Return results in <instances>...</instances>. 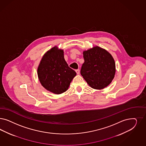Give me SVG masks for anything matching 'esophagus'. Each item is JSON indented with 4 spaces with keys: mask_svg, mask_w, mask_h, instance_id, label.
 Wrapping results in <instances>:
<instances>
[{
    "mask_svg": "<svg viewBox=\"0 0 146 146\" xmlns=\"http://www.w3.org/2000/svg\"><path fill=\"white\" fill-rule=\"evenodd\" d=\"M75 71L76 72V73H77V75H79L80 74V70L79 69H76V70H75Z\"/></svg>",
    "mask_w": 146,
    "mask_h": 146,
    "instance_id": "esophagus-1",
    "label": "esophagus"
}]
</instances>
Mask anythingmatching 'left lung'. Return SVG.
<instances>
[{"mask_svg": "<svg viewBox=\"0 0 146 146\" xmlns=\"http://www.w3.org/2000/svg\"><path fill=\"white\" fill-rule=\"evenodd\" d=\"M84 63L80 74L94 89H103L111 83L115 72V64L112 55L99 47L83 52Z\"/></svg>", "mask_w": 146, "mask_h": 146, "instance_id": "8db88e82", "label": "left lung"}]
</instances>
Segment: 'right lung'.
Here are the masks:
<instances>
[{
    "label": "right lung",
    "instance_id": "obj_1",
    "mask_svg": "<svg viewBox=\"0 0 146 146\" xmlns=\"http://www.w3.org/2000/svg\"><path fill=\"white\" fill-rule=\"evenodd\" d=\"M38 79L43 86L55 94L66 91L76 75L66 63L63 50L54 47L43 56L38 69Z\"/></svg>",
    "mask_w": 146,
    "mask_h": 146
}]
</instances>
